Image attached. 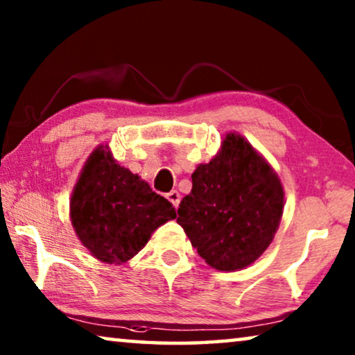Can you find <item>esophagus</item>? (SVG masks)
Returning <instances> with one entry per match:
<instances>
[{"mask_svg": "<svg viewBox=\"0 0 355 355\" xmlns=\"http://www.w3.org/2000/svg\"><path fill=\"white\" fill-rule=\"evenodd\" d=\"M167 200H169L173 207H178V203H180V199H182V197H180V194H178V191H171V192H167Z\"/></svg>", "mask_w": 355, "mask_h": 355, "instance_id": "obj_1", "label": "esophagus"}]
</instances>
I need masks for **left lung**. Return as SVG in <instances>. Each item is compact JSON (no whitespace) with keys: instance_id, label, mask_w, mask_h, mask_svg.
Instances as JSON below:
<instances>
[{"instance_id":"8db88e82","label":"left lung","mask_w":355,"mask_h":355,"mask_svg":"<svg viewBox=\"0 0 355 355\" xmlns=\"http://www.w3.org/2000/svg\"><path fill=\"white\" fill-rule=\"evenodd\" d=\"M282 213L277 173L243 136L228 133L219 153L192 173L177 222L209 266L236 271L268 249Z\"/></svg>"}]
</instances>
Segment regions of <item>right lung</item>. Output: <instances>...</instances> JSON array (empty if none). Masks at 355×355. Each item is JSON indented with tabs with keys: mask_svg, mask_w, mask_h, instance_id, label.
<instances>
[{
	"mask_svg": "<svg viewBox=\"0 0 355 355\" xmlns=\"http://www.w3.org/2000/svg\"><path fill=\"white\" fill-rule=\"evenodd\" d=\"M175 218L172 203L119 166L107 146L91 153L71 192L70 219L76 236L103 263L128 261L156 228Z\"/></svg>",
	"mask_w": 355,
	"mask_h": 355,
	"instance_id": "add662e5",
	"label": "right lung"
}]
</instances>
